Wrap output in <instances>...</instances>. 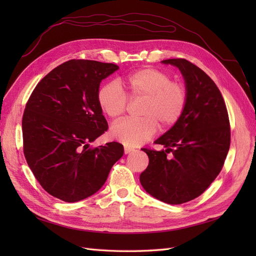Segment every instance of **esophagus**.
<instances>
[{
    "label": "esophagus",
    "mask_w": 256,
    "mask_h": 256,
    "mask_svg": "<svg viewBox=\"0 0 256 256\" xmlns=\"http://www.w3.org/2000/svg\"><path fill=\"white\" fill-rule=\"evenodd\" d=\"M134 150L131 148V147H129V146H125V147H124V152H125L126 154H129V152H134Z\"/></svg>",
    "instance_id": "esophagus-1"
}]
</instances>
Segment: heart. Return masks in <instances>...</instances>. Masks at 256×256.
<instances>
[{"instance_id":"b5f03b06","label":"heart","mask_w":256,"mask_h":256,"mask_svg":"<svg viewBox=\"0 0 256 256\" xmlns=\"http://www.w3.org/2000/svg\"><path fill=\"white\" fill-rule=\"evenodd\" d=\"M124 87V92L121 88ZM130 102L143 99L138 120L115 124L111 136L128 146H138L162 129L173 127L180 120L188 102L184 85L171 81L168 74L154 68H143L124 76L118 83L109 82L98 92V104L111 120L126 113Z\"/></svg>"}]
</instances>
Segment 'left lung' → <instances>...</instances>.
<instances>
[{
  "mask_svg": "<svg viewBox=\"0 0 256 256\" xmlns=\"http://www.w3.org/2000/svg\"><path fill=\"white\" fill-rule=\"evenodd\" d=\"M162 63L180 69L188 102L180 120L154 141L166 150L143 148L150 162L140 182L154 198L178 205L200 196L219 175L230 150V127L226 102L210 76L184 58ZM170 152L171 160L166 158Z\"/></svg>",
  "mask_w": 256,
  "mask_h": 256,
  "instance_id": "left-lung-1",
  "label": "left lung"
}]
</instances>
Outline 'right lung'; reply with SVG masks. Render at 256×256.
<instances>
[{
    "label": "right lung",
    "instance_id": "add662e5",
    "mask_svg": "<svg viewBox=\"0 0 256 256\" xmlns=\"http://www.w3.org/2000/svg\"><path fill=\"white\" fill-rule=\"evenodd\" d=\"M118 66L70 60L38 82L22 118L23 152L42 187L74 203L96 193L124 154L120 143L90 147L108 130L99 85Z\"/></svg>",
    "mask_w": 256,
    "mask_h": 256
}]
</instances>
